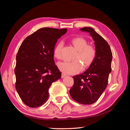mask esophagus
Masks as SVG:
<instances>
[{
  "label": "esophagus",
  "mask_w": 130,
  "mask_h": 130,
  "mask_svg": "<svg viewBox=\"0 0 130 130\" xmlns=\"http://www.w3.org/2000/svg\"><path fill=\"white\" fill-rule=\"evenodd\" d=\"M66 76H67V74H65V73H62V74H61V77H62V78H63Z\"/></svg>",
  "instance_id": "1"
}]
</instances>
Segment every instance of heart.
<instances>
[{
    "mask_svg": "<svg viewBox=\"0 0 130 130\" xmlns=\"http://www.w3.org/2000/svg\"><path fill=\"white\" fill-rule=\"evenodd\" d=\"M71 42L77 50L75 58H78L83 63L84 67L86 68L91 64L96 55V50L93 46L87 45V40L82 37H74L71 39ZM63 46L62 42H58L53 49V55L58 60L62 58L61 50ZM58 67L61 71L66 74H74L82 69V63L78 60L64 61L58 63Z\"/></svg>",
    "mask_w": 130,
    "mask_h": 130,
    "instance_id": "obj_1",
    "label": "heart"
}]
</instances>
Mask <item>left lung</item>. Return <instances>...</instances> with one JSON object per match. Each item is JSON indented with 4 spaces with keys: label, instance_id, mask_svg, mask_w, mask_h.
Listing matches in <instances>:
<instances>
[{
    "label": "left lung",
    "instance_id": "1",
    "mask_svg": "<svg viewBox=\"0 0 130 130\" xmlns=\"http://www.w3.org/2000/svg\"><path fill=\"white\" fill-rule=\"evenodd\" d=\"M80 30L88 32L92 37L96 55L86 71L73 77L74 84L69 93L76 102L89 105L95 103L106 88L111 72L112 54L108 43L93 28L85 27Z\"/></svg>",
    "mask_w": 130,
    "mask_h": 130
}]
</instances>
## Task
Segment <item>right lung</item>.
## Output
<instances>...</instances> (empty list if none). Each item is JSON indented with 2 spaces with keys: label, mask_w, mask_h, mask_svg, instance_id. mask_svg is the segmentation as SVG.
<instances>
[{
  "label": "right lung",
  "mask_w": 130,
  "mask_h": 130,
  "mask_svg": "<svg viewBox=\"0 0 130 130\" xmlns=\"http://www.w3.org/2000/svg\"><path fill=\"white\" fill-rule=\"evenodd\" d=\"M67 28L43 27L22 43L17 53L15 88L22 102L36 108L46 102L52 84L60 79L61 73L55 65L53 49Z\"/></svg>",
  "instance_id": "add662e5"
}]
</instances>
